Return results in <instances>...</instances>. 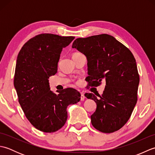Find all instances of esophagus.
Returning a JSON list of instances; mask_svg holds the SVG:
<instances>
[{"label": "esophagus", "instance_id": "1", "mask_svg": "<svg viewBox=\"0 0 155 155\" xmlns=\"http://www.w3.org/2000/svg\"><path fill=\"white\" fill-rule=\"evenodd\" d=\"M84 98H85V97H84V94L83 93H81V101H83L84 100Z\"/></svg>", "mask_w": 155, "mask_h": 155}]
</instances>
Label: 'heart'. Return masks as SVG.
Returning a JSON list of instances; mask_svg holds the SVG:
<instances>
[{
    "label": "heart",
    "instance_id": "obj_1",
    "mask_svg": "<svg viewBox=\"0 0 155 155\" xmlns=\"http://www.w3.org/2000/svg\"><path fill=\"white\" fill-rule=\"evenodd\" d=\"M75 53H78V52H75ZM75 53H74V54H75Z\"/></svg>",
    "mask_w": 155,
    "mask_h": 155
}]
</instances>
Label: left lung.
Here are the masks:
<instances>
[{
    "instance_id": "1",
    "label": "left lung",
    "mask_w": 155,
    "mask_h": 155,
    "mask_svg": "<svg viewBox=\"0 0 155 155\" xmlns=\"http://www.w3.org/2000/svg\"><path fill=\"white\" fill-rule=\"evenodd\" d=\"M87 57L88 88L106 82L103 94L84 96L97 103L91 123L97 130L111 133L123 127L137 104L139 74L136 60L127 47L107 34L77 38L72 43Z\"/></svg>"
}]
</instances>
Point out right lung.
Returning a JSON list of instances; mask_svg holds the SVG:
<instances>
[{
  "mask_svg": "<svg viewBox=\"0 0 155 155\" xmlns=\"http://www.w3.org/2000/svg\"><path fill=\"white\" fill-rule=\"evenodd\" d=\"M74 37L42 33L26 42L16 59L14 85L28 121L44 133H54L67 120V108L81 100L79 92L67 88L53 93L48 78L57 72L62 49Z\"/></svg>",
  "mask_w": 155,
  "mask_h": 155,
  "instance_id": "add662e5",
  "label": "right lung"
}]
</instances>
